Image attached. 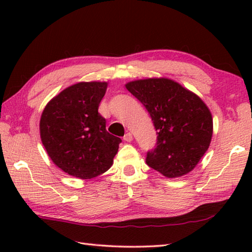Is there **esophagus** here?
<instances>
[{"label":"esophagus","mask_w":252,"mask_h":252,"mask_svg":"<svg viewBox=\"0 0 252 252\" xmlns=\"http://www.w3.org/2000/svg\"><path fill=\"white\" fill-rule=\"evenodd\" d=\"M123 140H125L126 142H131V141L133 140V135H132V133H130V132L126 133V135L123 136Z\"/></svg>","instance_id":"1"}]
</instances>
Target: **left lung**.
<instances>
[{
	"mask_svg": "<svg viewBox=\"0 0 252 252\" xmlns=\"http://www.w3.org/2000/svg\"><path fill=\"white\" fill-rule=\"evenodd\" d=\"M126 88L145 106L158 134L146 163L169 179L190 172L211 142L213 121L207 105L168 78L135 80Z\"/></svg>",
	"mask_w": 252,
	"mask_h": 252,
	"instance_id": "left-lung-1",
	"label": "left lung"
}]
</instances>
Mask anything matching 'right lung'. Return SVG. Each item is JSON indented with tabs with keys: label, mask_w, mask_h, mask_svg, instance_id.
<instances>
[{
	"label": "right lung",
	"mask_w": 252,
	"mask_h": 252,
	"mask_svg": "<svg viewBox=\"0 0 252 252\" xmlns=\"http://www.w3.org/2000/svg\"><path fill=\"white\" fill-rule=\"evenodd\" d=\"M107 82H79L53 97L41 115L40 136L52 161L74 178L89 180L114 162L121 138L109 134L98 106Z\"/></svg>",
	"instance_id": "obj_1"
}]
</instances>
